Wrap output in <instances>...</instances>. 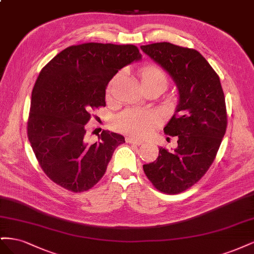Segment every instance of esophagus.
Instances as JSON below:
<instances>
[{
	"label": "esophagus",
	"mask_w": 254,
	"mask_h": 254,
	"mask_svg": "<svg viewBox=\"0 0 254 254\" xmlns=\"http://www.w3.org/2000/svg\"><path fill=\"white\" fill-rule=\"evenodd\" d=\"M126 142L127 143H129V144H133V145H141L143 142L141 141V140H137V139H134V137H131V136H129V137H127L126 139Z\"/></svg>",
	"instance_id": "1"
}]
</instances>
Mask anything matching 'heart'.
<instances>
[{"label":"heart","mask_w":254,"mask_h":254,"mask_svg":"<svg viewBox=\"0 0 254 254\" xmlns=\"http://www.w3.org/2000/svg\"><path fill=\"white\" fill-rule=\"evenodd\" d=\"M141 81L143 86L152 81H162L167 83V77L165 73L155 66H148L144 68L141 75ZM120 78L117 76L109 84L108 94L112 90L114 83ZM158 124V119L153 113L144 111L140 109H128L118 115L114 121V125L118 130L122 132L131 134L135 137H144L147 135L151 130Z\"/></svg>","instance_id":"b5f03b06"}]
</instances>
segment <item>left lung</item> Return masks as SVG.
I'll use <instances>...</instances> for the list:
<instances>
[{
    "label": "left lung",
    "instance_id": "left-lung-1",
    "mask_svg": "<svg viewBox=\"0 0 254 254\" xmlns=\"http://www.w3.org/2000/svg\"><path fill=\"white\" fill-rule=\"evenodd\" d=\"M141 50L171 75L179 93L178 105L164 127L178 136L174 151L160 147L156 161L143 170L157 190L178 194L209 170L227 129L224 91L218 75L200 53L170 42L142 45Z\"/></svg>",
    "mask_w": 254,
    "mask_h": 254
}]
</instances>
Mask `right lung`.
<instances>
[{
	"label": "right lung",
	"instance_id": "right-lung-1",
	"mask_svg": "<svg viewBox=\"0 0 254 254\" xmlns=\"http://www.w3.org/2000/svg\"><path fill=\"white\" fill-rule=\"evenodd\" d=\"M141 59L132 44L90 42L64 49L42 68L32 92L27 135L53 182L80 193L102 179L125 137L103 130L91 143L86 125L92 111L106 106V88L113 76Z\"/></svg>",
	"mask_w": 254,
	"mask_h": 254
}]
</instances>
